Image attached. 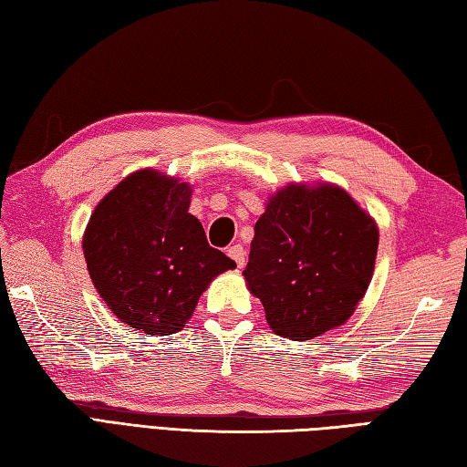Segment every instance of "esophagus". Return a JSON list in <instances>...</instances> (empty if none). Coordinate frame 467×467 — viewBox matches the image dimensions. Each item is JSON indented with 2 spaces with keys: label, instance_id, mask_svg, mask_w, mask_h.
<instances>
[{
  "label": "esophagus",
  "instance_id": "1",
  "mask_svg": "<svg viewBox=\"0 0 467 467\" xmlns=\"http://www.w3.org/2000/svg\"><path fill=\"white\" fill-rule=\"evenodd\" d=\"M228 256H231V259L236 263V266H239V269H243L244 266V249H243V244H233V246H228Z\"/></svg>",
  "mask_w": 467,
  "mask_h": 467
}]
</instances>
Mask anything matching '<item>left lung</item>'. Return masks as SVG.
<instances>
[{
    "label": "left lung",
    "instance_id": "obj_1",
    "mask_svg": "<svg viewBox=\"0 0 467 467\" xmlns=\"http://www.w3.org/2000/svg\"><path fill=\"white\" fill-rule=\"evenodd\" d=\"M379 231L335 184H289L254 224L243 271L276 335L306 341L343 325L371 283Z\"/></svg>",
    "mask_w": 467,
    "mask_h": 467
}]
</instances>
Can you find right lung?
<instances>
[{
    "mask_svg": "<svg viewBox=\"0 0 467 467\" xmlns=\"http://www.w3.org/2000/svg\"><path fill=\"white\" fill-rule=\"evenodd\" d=\"M192 188L152 168L108 192L86 226L88 273L122 323L146 335H172L191 319L216 275L234 261L213 249L188 213Z\"/></svg>",
    "mask_w": 467,
    "mask_h": 467,
    "instance_id": "right-lung-1",
    "label": "right lung"
}]
</instances>
